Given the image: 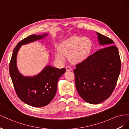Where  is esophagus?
Listing matches in <instances>:
<instances>
[{
	"label": "esophagus",
	"mask_w": 129,
	"mask_h": 129,
	"mask_svg": "<svg viewBox=\"0 0 129 129\" xmlns=\"http://www.w3.org/2000/svg\"><path fill=\"white\" fill-rule=\"evenodd\" d=\"M66 71H68V72H69V71H71L72 70V68L71 67H70L69 66H66Z\"/></svg>",
	"instance_id": "34e87169"
}]
</instances>
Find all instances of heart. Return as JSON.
<instances>
[{"label": "heart", "instance_id": "obj_1", "mask_svg": "<svg viewBox=\"0 0 129 129\" xmlns=\"http://www.w3.org/2000/svg\"><path fill=\"white\" fill-rule=\"evenodd\" d=\"M91 47V40L88 37H73L62 42L60 47V52L56 54L58 59H62L63 55H69L71 59L75 62L83 60Z\"/></svg>", "mask_w": 129, "mask_h": 129}]
</instances>
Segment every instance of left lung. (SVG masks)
<instances>
[{"label": "left lung", "instance_id": "left-lung-1", "mask_svg": "<svg viewBox=\"0 0 129 129\" xmlns=\"http://www.w3.org/2000/svg\"><path fill=\"white\" fill-rule=\"evenodd\" d=\"M97 34L100 44L105 47L77 64L74 70L78 93L85 102L92 104L102 102L111 96L121 68L118 50L113 45L114 41Z\"/></svg>", "mask_w": 129, "mask_h": 129}]
</instances>
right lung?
Here are the masks:
<instances>
[{
    "label": "right lung",
    "mask_w": 129,
    "mask_h": 129,
    "mask_svg": "<svg viewBox=\"0 0 129 129\" xmlns=\"http://www.w3.org/2000/svg\"><path fill=\"white\" fill-rule=\"evenodd\" d=\"M46 35H30L19 42L13 50L10 62V75L17 96L22 102L34 107H44L51 102L56 94L58 79L66 69L48 66L36 76L25 77L18 71L16 58L21 45L41 39Z\"/></svg>",
    "instance_id": "obj_1"
}]
</instances>
